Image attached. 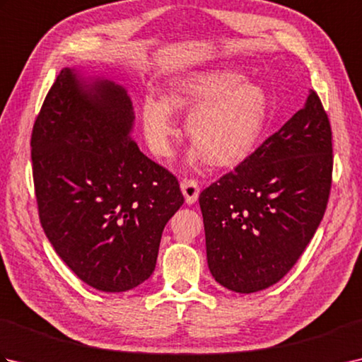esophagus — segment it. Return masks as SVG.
Masks as SVG:
<instances>
[{"label":"esophagus","instance_id":"1","mask_svg":"<svg viewBox=\"0 0 362 362\" xmlns=\"http://www.w3.org/2000/svg\"><path fill=\"white\" fill-rule=\"evenodd\" d=\"M180 189L183 196H185V202L188 205H193L197 201L199 193H201V187L193 179H183L180 183Z\"/></svg>","mask_w":362,"mask_h":362}]
</instances>
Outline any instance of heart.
<instances>
[{"instance_id": "obj_1", "label": "heart", "mask_w": 362, "mask_h": 362, "mask_svg": "<svg viewBox=\"0 0 362 362\" xmlns=\"http://www.w3.org/2000/svg\"><path fill=\"white\" fill-rule=\"evenodd\" d=\"M173 112H189L187 135L194 143L187 161L228 168L255 151L267 121L266 90L244 74L226 68L183 74L169 83L163 99L146 98L141 105L144 140L153 156L173 152L177 127Z\"/></svg>"}]
</instances>
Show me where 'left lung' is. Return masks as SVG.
<instances>
[{
	"label": "left lung",
	"instance_id": "8db88e82",
	"mask_svg": "<svg viewBox=\"0 0 362 362\" xmlns=\"http://www.w3.org/2000/svg\"><path fill=\"white\" fill-rule=\"evenodd\" d=\"M332 169V127L310 90L303 109L199 196L213 279L240 294L280 281L324 218Z\"/></svg>",
	"mask_w": 362,
	"mask_h": 362
}]
</instances>
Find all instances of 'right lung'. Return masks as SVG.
I'll list each match as a JSON object with an SVG mask.
<instances>
[{
  "label": "right lung",
  "instance_id": "obj_1",
  "mask_svg": "<svg viewBox=\"0 0 362 362\" xmlns=\"http://www.w3.org/2000/svg\"><path fill=\"white\" fill-rule=\"evenodd\" d=\"M134 124L124 87L65 66L30 138L45 235L83 283L104 292L149 279L166 222L183 204L175 177L138 149Z\"/></svg>",
  "mask_w": 362,
  "mask_h": 362
}]
</instances>
